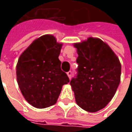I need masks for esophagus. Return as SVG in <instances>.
Masks as SVG:
<instances>
[{
  "label": "esophagus",
  "instance_id": "obj_1",
  "mask_svg": "<svg viewBox=\"0 0 132 132\" xmlns=\"http://www.w3.org/2000/svg\"><path fill=\"white\" fill-rule=\"evenodd\" d=\"M67 74H68V76L69 79H71V76H72V72H71V71H69V72L67 73Z\"/></svg>",
  "mask_w": 132,
  "mask_h": 132
}]
</instances>
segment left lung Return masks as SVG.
<instances>
[{
	"instance_id": "left-lung-1",
	"label": "left lung",
	"mask_w": 132,
	"mask_h": 132,
	"mask_svg": "<svg viewBox=\"0 0 132 132\" xmlns=\"http://www.w3.org/2000/svg\"><path fill=\"white\" fill-rule=\"evenodd\" d=\"M78 58L77 76L70 81L76 104L95 112L112 100L120 81L121 64L117 55L101 39L89 37L75 43Z\"/></svg>"
}]
</instances>
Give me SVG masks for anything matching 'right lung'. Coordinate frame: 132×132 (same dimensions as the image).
Returning <instances> with one entry per match:
<instances>
[{
	"label": "right lung",
	"instance_id": "1",
	"mask_svg": "<svg viewBox=\"0 0 132 132\" xmlns=\"http://www.w3.org/2000/svg\"><path fill=\"white\" fill-rule=\"evenodd\" d=\"M62 43L53 35L35 39L18 59L16 74L23 97L38 109L55 104L64 84L70 81L61 70L59 56Z\"/></svg>",
	"mask_w": 132,
	"mask_h": 132
}]
</instances>
